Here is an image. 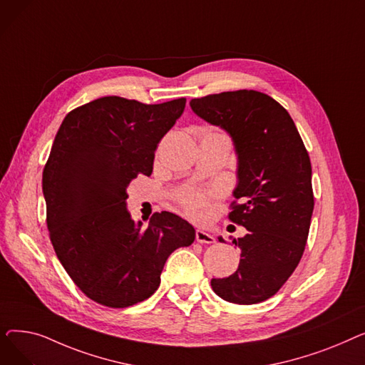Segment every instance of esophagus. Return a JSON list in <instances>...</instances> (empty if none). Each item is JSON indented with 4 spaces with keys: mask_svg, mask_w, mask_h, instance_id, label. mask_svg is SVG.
I'll list each match as a JSON object with an SVG mask.
<instances>
[{
    "mask_svg": "<svg viewBox=\"0 0 365 365\" xmlns=\"http://www.w3.org/2000/svg\"><path fill=\"white\" fill-rule=\"evenodd\" d=\"M195 238H197V241L201 242V244H213V242L216 241L212 234H208V232L202 231V229H197Z\"/></svg>",
    "mask_w": 365,
    "mask_h": 365,
    "instance_id": "esophagus-1",
    "label": "esophagus"
}]
</instances>
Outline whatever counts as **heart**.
I'll list each match as a JSON object with an SVG mask.
<instances>
[{"label": "heart", "instance_id": "1", "mask_svg": "<svg viewBox=\"0 0 365 365\" xmlns=\"http://www.w3.org/2000/svg\"><path fill=\"white\" fill-rule=\"evenodd\" d=\"M182 202H183V207L189 216H192L195 219H201L207 215L208 204H207L205 195H202V194H198V192L187 194V195H185Z\"/></svg>", "mask_w": 365, "mask_h": 365}]
</instances>
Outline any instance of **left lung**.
Returning a JSON list of instances; mask_svg holds the SVG:
<instances>
[{
	"label": "left lung",
	"instance_id": "8db88e82",
	"mask_svg": "<svg viewBox=\"0 0 365 365\" xmlns=\"http://www.w3.org/2000/svg\"><path fill=\"white\" fill-rule=\"evenodd\" d=\"M200 118L225 130L237 153L235 204L229 219L248 234L237 272L213 278L226 302L255 304L272 297L297 267L314 212L312 167L300 134L271 96L255 90L223 91L189 102ZM220 242H225L219 237Z\"/></svg>",
	"mask_w": 365,
	"mask_h": 365
}]
</instances>
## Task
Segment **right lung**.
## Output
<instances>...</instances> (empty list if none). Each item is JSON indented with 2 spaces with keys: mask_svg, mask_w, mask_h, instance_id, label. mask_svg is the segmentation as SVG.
Here are the masks:
<instances>
[{
  "mask_svg": "<svg viewBox=\"0 0 365 365\" xmlns=\"http://www.w3.org/2000/svg\"><path fill=\"white\" fill-rule=\"evenodd\" d=\"M185 105V98L145 105L106 96L71 110L54 138L43 171L50 240L78 289L109 308L150 297L168 256L195 240L178 215L153 213L143 226L125 202L130 182L150 175Z\"/></svg>",
  "mask_w": 365,
  "mask_h": 365,
  "instance_id": "1",
  "label": "right lung"
}]
</instances>
